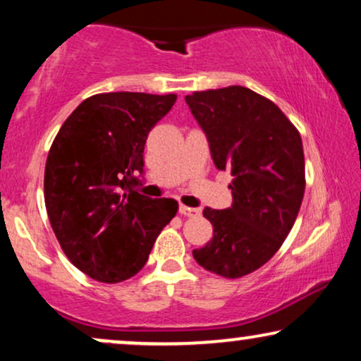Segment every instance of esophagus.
<instances>
[{
	"label": "esophagus",
	"instance_id": "34e87169",
	"mask_svg": "<svg viewBox=\"0 0 361 361\" xmlns=\"http://www.w3.org/2000/svg\"><path fill=\"white\" fill-rule=\"evenodd\" d=\"M180 214L185 215V217H198L202 214L200 209H195V207H186L181 204L180 205Z\"/></svg>",
	"mask_w": 361,
	"mask_h": 361
}]
</instances>
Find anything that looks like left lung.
Masks as SVG:
<instances>
[{
  "instance_id": "1",
  "label": "left lung",
  "mask_w": 361,
  "mask_h": 361,
  "mask_svg": "<svg viewBox=\"0 0 361 361\" xmlns=\"http://www.w3.org/2000/svg\"><path fill=\"white\" fill-rule=\"evenodd\" d=\"M185 100L215 166L234 176L233 207L204 209L214 238L193 258L215 275L241 279L271 259L295 224L305 190L300 134L275 103L244 86L193 91Z\"/></svg>"
}]
</instances>
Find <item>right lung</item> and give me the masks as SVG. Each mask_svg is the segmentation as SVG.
<instances>
[{"instance_id": "obj_1", "label": "right lung", "mask_w": 361, "mask_h": 361, "mask_svg": "<svg viewBox=\"0 0 361 361\" xmlns=\"http://www.w3.org/2000/svg\"><path fill=\"white\" fill-rule=\"evenodd\" d=\"M176 94L117 91L86 98L66 118L45 163L44 198L52 231L69 261L93 280L118 283L146 264L173 198L130 188L142 173L144 144Z\"/></svg>"}]
</instances>
